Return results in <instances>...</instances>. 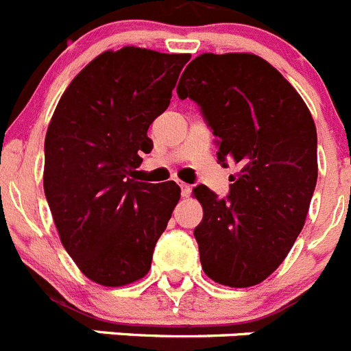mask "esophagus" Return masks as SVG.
<instances>
[{
	"mask_svg": "<svg viewBox=\"0 0 351 351\" xmlns=\"http://www.w3.org/2000/svg\"><path fill=\"white\" fill-rule=\"evenodd\" d=\"M179 188H181L182 197H190V193H191V186L190 184H186V182H179Z\"/></svg>",
	"mask_w": 351,
	"mask_h": 351,
	"instance_id": "1",
	"label": "esophagus"
}]
</instances>
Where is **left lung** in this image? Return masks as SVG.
Returning <instances> with one entry per match:
<instances>
[{
    "instance_id": "1",
    "label": "left lung",
    "mask_w": 351,
    "mask_h": 351,
    "mask_svg": "<svg viewBox=\"0 0 351 351\" xmlns=\"http://www.w3.org/2000/svg\"><path fill=\"white\" fill-rule=\"evenodd\" d=\"M178 95L198 104L223 165L241 167L226 198L193 188L204 209L193 232L204 272L225 287L262 283L308 216L318 178L311 112L280 71L247 52L200 54L186 66Z\"/></svg>"
}]
</instances>
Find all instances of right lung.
Wrapping results in <instances>:
<instances>
[{
	"mask_svg": "<svg viewBox=\"0 0 351 351\" xmlns=\"http://www.w3.org/2000/svg\"><path fill=\"white\" fill-rule=\"evenodd\" d=\"M190 54L105 51L71 80L45 135L43 191L68 255L86 278L125 287L151 269L181 188L135 179Z\"/></svg>",
	"mask_w": 351,
	"mask_h": 351,
	"instance_id": "right-lung-1",
	"label": "right lung"
}]
</instances>
